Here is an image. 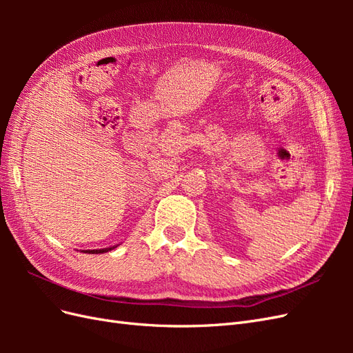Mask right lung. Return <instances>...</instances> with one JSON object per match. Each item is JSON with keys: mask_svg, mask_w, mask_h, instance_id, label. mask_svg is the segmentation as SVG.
<instances>
[{"mask_svg": "<svg viewBox=\"0 0 353 353\" xmlns=\"http://www.w3.org/2000/svg\"><path fill=\"white\" fill-rule=\"evenodd\" d=\"M116 248V245H113V248H104V249H95V250H83V253H90V254H99V253H105V252H110Z\"/></svg>", "mask_w": 353, "mask_h": 353, "instance_id": "1", "label": "right lung"}]
</instances>
